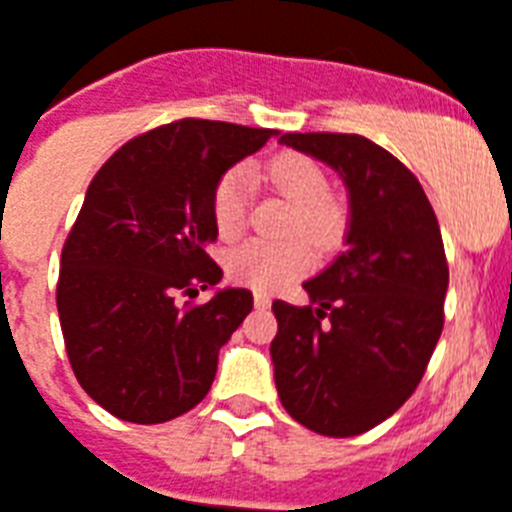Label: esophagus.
Segmentation results:
<instances>
[{
    "label": "esophagus",
    "instance_id": "obj_1",
    "mask_svg": "<svg viewBox=\"0 0 512 512\" xmlns=\"http://www.w3.org/2000/svg\"><path fill=\"white\" fill-rule=\"evenodd\" d=\"M253 304H256V310H267L272 301H269L267 293H256V296H253Z\"/></svg>",
    "mask_w": 512,
    "mask_h": 512
}]
</instances>
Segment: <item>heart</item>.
I'll return each mask as SVG.
<instances>
[{"instance_id": "heart-1", "label": "heart", "mask_w": 512, "mask_h": 512, "mask_svg": "<svg viewBox=\"0 0 512 512\" xmlns=\"http://www.w3.org/2000/svg\"><path fill=\"white\" fill-rule=\"evenodd\" d=\"M261 176L293 202L291 232H304L315 243H334L342 229V213L328 200V178L318 162L301 154H280L261 168ZM213 224L221 237H237L248 213V173L243 168L227 170L213 189ZM315 251L307 240L267 243L251 240L229 253L227 272L235 283L259 293H272L310 272Z\"/></svg>"}]
</instances>
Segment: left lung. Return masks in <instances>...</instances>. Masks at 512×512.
Returning a JSON list of instances; mask_svg holds the SVG:
<instances>
[{
    "label": "left lung",
    "mask_w": 512,
    "mask_h": 512,
    "mask_svg": "<svg viewBox=\"0 0 512 512\" xmlns=\"http://www.w3.org/2000/svg\"><path fill=\"white\" fill-rule=\"evenodd\" d=\"M326 162L350 194L347 251L304 283L307 307L275 301L277 395L299 425L350 438L417 390L443 331L449 264L417 176L355 133H285Z\"/></svg>",
    "instance_id": "8db88e82"
}]
</instances>
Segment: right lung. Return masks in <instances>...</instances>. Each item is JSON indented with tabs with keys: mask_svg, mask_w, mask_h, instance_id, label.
Returning a JSON list of instances; mask_svg holds the SVG:
<instances>
[{
	"mask_svg": "<svg viewBox=\"0 0 512 512\" xmlns=\"http://www.w3.org/2000/svg\"><path fill=\"white\" fill-rule=\"evenodd\" d=\"M277 130L186 120L104 162L61 253L58 318L77 382L109 414L160 425L211 390L219 350L253 310L248 288L178 304L221 280L208 256L213 189Z\"/></svg>",
	"mask_w": 512,
	"mask_h": 512,
	"instance_id": "1",
	"label": "right lung"
}]
</instances>
